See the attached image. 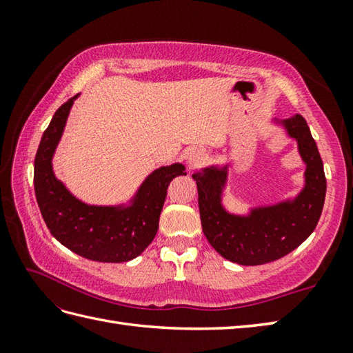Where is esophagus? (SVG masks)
Here are the masks:
<instances>
[{
	"label": "esophagus",
	"mask_w": 353,
	"mask_h": 353,
	"mask_svg": "<svg viewBox=\"0 0 353 353\" xmlns=\"http://www.w3.org/2000/svg\"><path fill=\"white\" fill-rule=\"evenodd\" d=\"M206 161V154L201 152V150H192V152L188 153L186 156V162H188V167L191 170L199 168L200 165H203Z\"/></svg>",
	"instance_id": "obj_1"
}]
</instances>
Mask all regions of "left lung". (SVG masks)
Returning <instances> with one entry per match:
<instances>
[{"label":"left lung","mask_w":353,"mask_h":353,"mask_svg":"<svg viewBox=\"0 0 353 353\" xmlns=\"http://www.w3.org/2000/svg\"><path fill=\"white\" fill-rule=\"evenodd\" d=\"M281 124L297 141L299 153L306 163L305 186L296 199L254 208L249 215L229 214L221 205L228 165L192 174L205 236L223 258L239 265L267 264L297 249L316 229L323 211L326 177L310 127L302 115L282 119Z\"/></svg>","instance_id":"left-lung-1"}]
</instances>
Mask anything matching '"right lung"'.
<instances>
[{"mask_svg": "<svg viewBox=\"0 0 353 353\" xmlns=\"http://www.w3.org/2000/svg\"><path fill=\"white\" fill-rule=\"evenodd\" d=\"M72 97L56 110L34 157V194L42 219L59 243L86 259L125 262L139 256L159 229L170 182L186 174L182 163L161 167L141 185L130 206H91L57 181L51 159L71 110Z\"/></svg>", "mask_w": 353, "mask_h": 353, "instance_id": "obj_1", "label": "right lung"}]
</instances>
